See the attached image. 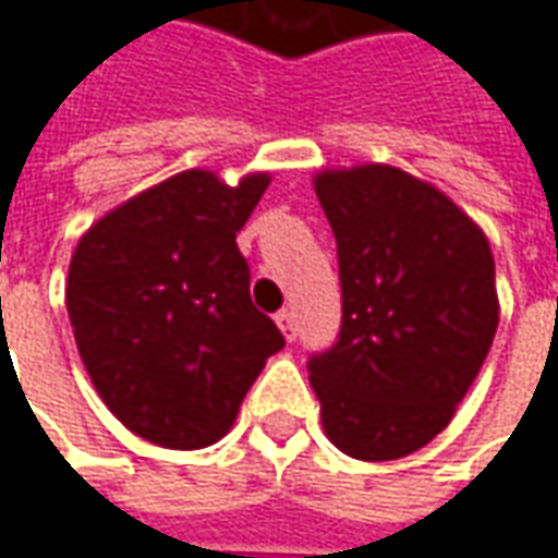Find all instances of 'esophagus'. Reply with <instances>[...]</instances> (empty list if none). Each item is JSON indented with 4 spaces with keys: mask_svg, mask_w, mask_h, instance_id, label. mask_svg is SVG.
I'll list each match as a JSON object with an SVG mask.
<instances>
[{
    "mask_svg": "<svg viewBox=\"0 0 558 558\" xmlns=\"http://www.w3.org/2000/svg\"><path fill=\"white\" fill-rule=\"evenodd\" d=\"M275 322H278V327L283 330L287 340L296 337V315H293V308H280L278 315H275Z\"/></svg>",
    "mask_w": 558,
    "mask_h": 558,
    "instance_id": "esophagus-1",
    "label": "esophagus"
}]
</instances>
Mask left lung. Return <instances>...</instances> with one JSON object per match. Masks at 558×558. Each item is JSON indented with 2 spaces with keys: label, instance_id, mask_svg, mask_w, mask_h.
Segmentation results:
<instances>
[{
  "label": "left lung",
  "instance_id": "left-lung-1",
  "mask_svg": "<svg viewBox=\"0 0 558 558\" xmlns=\"http://www.w3.org/2000/svg\"><path fill=\"white\" fill-rule=\"evenodd\" d=\"M315 193L337 240L343 322L308 359L330 444L362 462L402 459L456 415L499 325L484 231L390 165L322 171Z\"/></svg>",
  "mask_w": 558,
  "mask_h": 558
}]
</instances>
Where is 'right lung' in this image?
Wrapping results in <instances>:
<instances>
[{
  "label": "right lung",
  "instance_id": "right-lung-1",
  "mask_svg": "<svg viewBox=\"0 0 558 558\" xmlns=\"http://www.w3.org/2000/svg\"><path fill=\"white\" fill-rule=\"evenodd\" d=\"M193 168L111 208L68 268V318L93 387L136 437L211 447L231 430L278 325L250 300L236 233L268 190Z\"/></svg>",
  "mask_w": 558,
  "mask_h": 558
}]
</instances>
